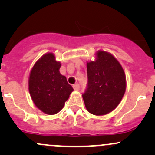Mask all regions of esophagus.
<instances>
[{
    "instance_id": "esophagus-1",
    "label": "esophagus",
    "mask_w": 155,
    "mask_h": 155,
    "mask_svg": "<svg viewBox=\"0 0 155 155\" xmlns=\"http://www.w3.org/2000/svg\"><path fill=\"white\" fill-rule=\"evenodd\" d=\"M73 88H74V90H76V91H79V89H80V87L78 84H75L73 85Z\"/></svg>"
}]
</instances>
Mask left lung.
Wrapping results in <instances>:
<instances>
[{
  "instance_id": "1",
  "label": "left lung",
  "mask_w": 155,
  "mask_h": 155,
  "mask_svg": "<svg viewBox=\"0 0 155 155\" xmlns=\"http://www.w3.org/2000/svg\"><path fill=\"white\" fill-rule=\"evenodd\" d=\"M95 61L87 63V87L82 97L87 110L94 115H105L117 108L126 89L124 70L113 55L97 52Z\"/></svg>"
}]
</instances>
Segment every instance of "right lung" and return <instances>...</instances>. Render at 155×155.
<instances>
[{
    "instance_id": "right-lung-1",
    "label": "right lung",
    "mask_w": 155,
    "mask_h": 155,
    "mask_svg": "<svg viewBox=\"0 0 155 155\" xmlns=\"http://www.w3.org/2000/svg\"><path fill=\"white\" fill-rule=\"evenodd\" d=\"M61 64L52 53L45 54L35 63L29 78V92L38 109L47 114L58 113L74 89L61 75Z\"/></svg>"
}]
</instances>
